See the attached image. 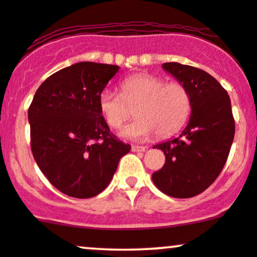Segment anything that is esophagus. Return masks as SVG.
Here are the masks:
<instances>
[{"instance_id": "obj_1", "label": "esophagus", "mask_w": 257, "mask_h": 257, "mask_svg": "<svg viewBox=\"0 0 257 257\" xmlns=\"http://www.w3.org/2000/svg\"><path fill=\"white\" fill-rule=\"evenodd\" d=\"M146 150H147L146 146H138V145L132 146V151L134 152H145Z\"/></svg>"}]
</instances>
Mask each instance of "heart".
<instances>
[{
    "mask_svg": "<svg viewBox=\"0 0 257 257\" xmlns=\"http://www.w3.org/2000/svg\"><path fill=\"white\" fill-rule=\"evenodd\" d=\"M135 108L137 120L122 131L134 140H145L157 134L167 138L185 124L191 112V95L180 82L150 73H138L120 83V94L104 90L99 96V110L108 126L122 128Z\"/></svg>",
    "mask_w": 257,
    "mask_h": 257,
    "instance_id": "obj_1",
    "label": "heart"
}]
</instances>
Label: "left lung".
Returning <instances> with one entry per match:
<instances>
[{"label": "left lung", "mask_w": 257, "mask_h": 257, "mask_svg": "<svg viewBox=\"0 0 257 257\" xmlns=\"http://www.w3.org/2000/svg\"><path fill=\"white\" fill-rule=\"evenodd\" d=\"M191 95L190 122L178 138L153 146L166 155L162 169L152 174L158 190L174 198H191L205 191L225 167L234 139V118L225 88L197 67L166 63Z\"/></svg>", "instance_id": "8db88e82"}]
</instances>
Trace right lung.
<instances>
[{
	"label": "right lung",
	"instance_id": "obj_1",
	"mask_svg": "<svg viewBox=\"0 0 257 257\" xmlns=\"http://www.w3.org/2000/svg\"><path fill=\"white\" fill-rule=\"evenodd\" d=\"M117 65L73 64L49 76L29 107L31 151L57 190L90 198L107 187L131 145L112 134L99 110V96Z\"/></svg>",
	"mask_w": 257,
	"mask_h": 257
}]
</instances>
